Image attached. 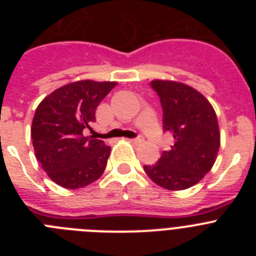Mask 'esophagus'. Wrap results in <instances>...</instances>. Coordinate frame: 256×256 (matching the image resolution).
<instances>
[{"instance_id":"34e87169","label":"esophagus","mask_w":256,"mask_h":256,"mask_svg":"<svg viewBox=\"0 0 256 256\" xmlns=\"http://www.w3.org/2000/svg\"><path fill=\"white\" fill-rule=\"evenodd\" d=\"M144 136H138V137H134V138H132L130 141H132L134 144H140L144 142Z\"/></svg>"}]
</instances>
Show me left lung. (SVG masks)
<instances>
[{"mask_svg": "<svg viewBox=\"0 0 256 256\" xmlns=\"http://www.w3.org/2000/svg\"><path fill=\"white\" fill-rule=\"evenodd\" d=\"M162 108V130L174 138L155 165L144 170L160 187L186 190L202 180L216 162L220 144L218 119L209 101L183 83L152 80Z\"/></svg>", "mask_w": 256, "mask_h": 256, "instance_id": "8db88e82", "label": "left lung"}]
</instances>
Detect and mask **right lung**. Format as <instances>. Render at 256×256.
<instances>
[{"mask_svg": "<svg viewBox=\"0 0 256 256\" xmlns=\"http://www.w3.org/2000/svg\"><path fill=\"white\" fill-rule=\"evenodd\" d=\"M115 86L79 80L58 88L38 105L30 130L33 148L44 170L58 186L82 188L102 176L110 146L87 132H92L98 104Z\"/></svg>", "mask_w": 256, "mask_h": 256, "instance_id": "1", "label": "right lung"}]
</instances>
